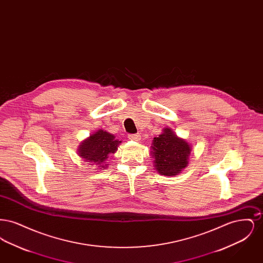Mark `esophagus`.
Here are the masks:
<instances>
[{"label": "esophagus", "mask_w": 263, "mask_h": 263, "mask_svg": "<svg viewBox=\"0 0 263 263\" xmlns=\"http://www.w3.org/2000/svg\"><path fill=\"white\" fill-rule=\"evenodd\" d=\"M129 139L133 140V141H139L141 139V135L140 134H132V135H129Z\"/></svg>", "instance_id": "34e87169"}]
</instances>
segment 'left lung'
Masks as SVG:
<instances>
[{"mask_svg": "<svg viewBox=\"0 0 263 263\" xmlns=\"http://www.w3.org/2000/svg\"><path fill=\"white\" fill-rule=\"evenodd\" d=\"M190 153V144L171 128H164L161 135L154 138L151 146L154 166L158 174L164 176L179 175L188 165Z\"/></svg>", "mask_w": 263, "mask_h": 263, "instance_id": "obj_1", "label": "left lung"}]
</instances>
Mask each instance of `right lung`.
<instances>
[{
  "instance_id": "add662e5",
  "label": "right lung",
  "mask_w": 263,
  "mask_h": 263,
  "mask_svg": "<svg viewBox=\"0 0 263 263\" xmlns=\"http://www.w3.org/2000/svg\"><path fill=\"white\" fill-rule=\"evenodd\" d=\"M120 143L121 141L113 134L100 129L81 142L77 153L85 162L100 167L98 170H102L108 166L105 162L109 155L117 151Z\"/></svg>"
}]
</instances>
